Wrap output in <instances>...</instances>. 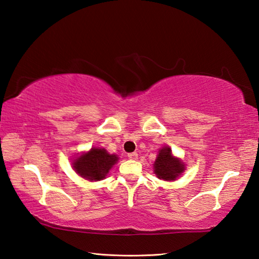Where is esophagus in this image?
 I'll list each match as a JSON object with an SVG mask.
<instances>
[{
  "label": "esophagus",
  "mask_w": 259,
  "mask_h": 259,
  "mask_svg": "<svg viewBox=\"0 0 259 259\" xmlns=\"http://www.w3.org/2000/svg\"><path fill=\"white\" fill-rule=\"evenodd\" d=\"M128 157L130 160H137L138 159V154L136 152H134V153H129L128 154Z\"/></svg>",
  "instance_id": "34e87169"
}]
</instances>
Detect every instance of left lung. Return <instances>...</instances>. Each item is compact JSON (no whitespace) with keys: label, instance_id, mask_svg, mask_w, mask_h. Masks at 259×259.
Listing matches in <instances>:
<instances>
[{"label":"left lung","instance_id":"obj_1","mask_svg":"<svg viewBox=\"0 0 259 259\" xmlns=\"http://www.w3.org/2000/svg\"><path fill=\"white\" fill-rule=\"evenodd\" d=\"M184 171V164L171 155L169 147L160 150L154 162V174L157 178L164 181H175Z\"/></svg>","mask_w":259,"mask_h":259}]
</instances>
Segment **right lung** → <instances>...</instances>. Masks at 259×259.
Listing matches in <instances>:
<instances>
[{
    "label": "right lung",
    "mask_w": 259,
    "mask_h": 259,
    "mask_svg": "<svg viewBox=\"0 0 259 259\" xmlns=\"http://www.w3.org/2000/svg\"><path fill=\"white\" fill-rule=\"evenodd\" d=\"M117 156L108 154L104 148H91L90 152L76 157L73 168L81 177L91 182L102 181L116 163Z\"/></svg>",
    "instance_id": "1"
}]
</instances>
